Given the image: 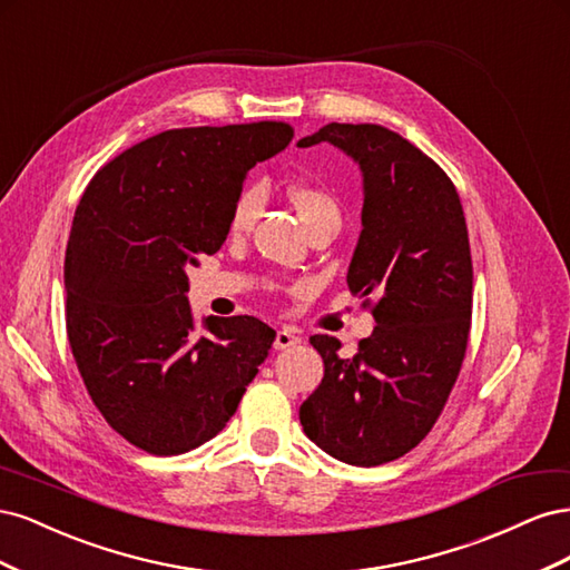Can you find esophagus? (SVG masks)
<instances>
[{
	"label": "esophagus",
	"mask_w": 570,
	"mask_h": 570,
	"mask_svg": "<svg viewBox=\"0 0 570 570\" xmlns=\"http://www.w3.org/2000/svg\"><path fill=\"white\" fill-rule=\"evenodd\" d=\"M299 342H302V337H299V335H295L292 331H287V327H283V331L275 333L273 347L278 350V352H283V350H289V347H297Z\"/></svg>",
	"instance_id": "obj_1"
}]
</instances>
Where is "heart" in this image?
I'll use <instances>...</instances> for the list:
<instances>
[{
    "label": "heart",
    "mask_w": 570,
    "mask_h": 570,
    "mask_svg": "<svg viewBox=\"0 0 570 570\" xmlns=\"http://www.w3.org/2000/svg\"><path fill=\"white\" fill-rule=\"evenodd\" d=\"M287 199L295 206L302 223L308 228L318 226L323 220H340V202L331 193V189L314 183H295L287 187ZM264 209V189L262 185H247L237 193L233 206H230V218H228V230L235 237L247 235L256 218L262 216Z\"/></svg>",
    "instance_id": "heart-1"
}]
</instances>
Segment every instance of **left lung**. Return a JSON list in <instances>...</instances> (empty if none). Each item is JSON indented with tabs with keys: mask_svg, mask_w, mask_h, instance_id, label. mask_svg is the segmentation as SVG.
Returning <instances> with one entry per match:
<instances>
[{
	"mask_svg": "<svg viewBox=\"0 0 570 570\" xmlns=\"http://www.w3.org/2000/svg\"><path fill=\"white\" fill-rule=\"evenodd\" d=\"M318 142L350 154L364 174L347 285L375 295V327L352 358H340L331 335L308 340L325 371L299 421L331 456L381 465L433 430L459 377L473 312L469 228L450 176L400 132L327 124L297 145Z\"/></svg>",
	"mask_w": 570,
	"mask_h": 570,
	"instance_id": "obj_1",
	"label": "left lung"
}]
</instances>
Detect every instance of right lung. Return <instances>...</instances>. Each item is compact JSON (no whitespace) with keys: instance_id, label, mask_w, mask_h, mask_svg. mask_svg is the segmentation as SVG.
<instances>
[{"instance_id":"add662e5","label":"right lung","mask_w":570,"mask_h":570,"mask_svg":"<svg viewBox=\"0 0 570 570\" xmlns=\"http://www.w3.org/2000/svg\"><path fill=\"white\" fill-rule=\"evenodd\" d=\"M283 120L176 128L101 166L68 235L66 333L101 416L130 444L174 456L216 438L268 356L254 316L195 333L187 266L228 237L247 170L292 140Z\"/></svg>"}]
</instances>
